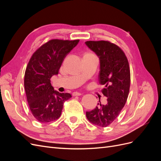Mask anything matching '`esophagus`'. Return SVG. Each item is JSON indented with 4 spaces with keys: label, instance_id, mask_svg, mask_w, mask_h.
<instances>
[{
    "label": "esophagus",
    "instance_id": "esophagus-1",
    "mask_svg": "<svg viewBox=\"0 0 161 161\" xmlns=\"http://www.w3.org/2000/svg\"><path fill=\"white\" fill-rule=\"evenodd\" d=\"M82 93H80V92H72V95L73 96H80L81 95Z\"/></svg>",
    "mask_w": 161,
    "mask_h": 161
}]
</instances>
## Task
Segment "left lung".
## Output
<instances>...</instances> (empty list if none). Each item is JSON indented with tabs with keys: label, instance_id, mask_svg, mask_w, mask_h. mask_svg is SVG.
<instances>
[{
	"label": "left lung",
	"instance_id": "1",
	"mask_svg": "<svg viewBox=\"0 0 161 161\" xmlns=\"http://www.w3.org/2000/svg\"><path fill=\"white\" fill-rule=\"evenodd\" d=\"M86 45L99 56V83L107 103L86 112L88 120L99 127H107L117 118L127 101L130 86V70L124 51L109 41H87Z\"/></svg>",
	"mask_w": 161,
	"mask_h": 161
}]
</instances>
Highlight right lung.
<instances>
[{"label": "right lung", "instance_id": "add662e5", "mask_svg": "<svg viewBox=\"0 0 161 161\" xmlns=\"http://www.w3.org/2000/svg\"><path fill=\"white\" fill-rule=\"evenodd\" d=\"M79 42L51 40L39 47L28 62L24 86L31 114L40 123L59 118L64 103L72 97L70 93L53 90L50 79L58 74L63 60Z\"/></svg>", "mask_w": 161, "mask_h": 161}]
</instances>
